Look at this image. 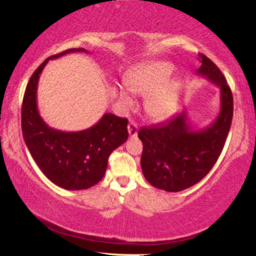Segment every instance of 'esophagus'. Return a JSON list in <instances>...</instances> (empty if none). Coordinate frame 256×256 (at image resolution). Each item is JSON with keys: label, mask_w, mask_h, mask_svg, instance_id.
<instances>
[{"label": "esophagus", "mask_w": 256, "mask_h": 256, "mask_svg": "<svg viewBox=\"0 0 256 256\" xmlns=\"http://www.w3.org/2000/svg\"><path fill=\"white\" fill-rule=\"evenodd\" d=\"M138 124L135 122H130L128 125V135L131 138H135L138 135Z\"/></svg>", "instance_id": "1"}]
</instances>
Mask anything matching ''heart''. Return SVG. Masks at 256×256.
Masks as SVG:
<instances>
[{
    "label": "heart",
    "instance_id": "obj_1",
    "mask_svg": "<svg viewBox=\"0 0 256 256\" xmlns=\"http://www.w3.org/2000/svg\"><path fill=\"white\" fill-rule=\"evenodd\" d=\"M172 66L165 62H150L132 69L124 78L128 90L133 94L146 96L144 106L150 118L162 121L176 111L179 100V82L170 78ZM118 102L125 108L132 99L122 88L116 89Z\"/></svg>",
    "mask_w": 256,
    "mask_h": 256
}]
</instances>
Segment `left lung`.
Returning a JSON list of instances; mask_svg holds the SVG:
<instances>
[{
    "label": "left lung",
    "instance_id": "obj_1",
    "mask_svg": "<svg viewBox=\"0 0 256 256\" xmlns=\"http://www.w3.org/2000/svg\"><path fill=\"white\" fill-rule=\"evenodd\" d=\"M197 74L220 89V111L209 126L197 128L186 111L155 126L142 128L140 166L152 186L177 192L199 182L218 160L229 134L233 96L224 76L208 57L199 54Z\"/></svg>",
    "mask_w": 256,
    "mask_h": 256
}]
</instances>
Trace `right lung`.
Returning a JSON list of instances; mask_svg holds the SVG:
<instances>
[{
    "label": "right lung",
    "instance_id": "1",
    "mask_svg": "<svg viewBox=\"0 0 256 256\" xmlns=\"http://www.w3.org/2000/svg\"><path fill=\"white\" fill-rule=\"evenodd\" d=\"M76 52H89L72 48L48 57L32 74L22 106V132L32 160L52 182L67 190L88 189L99 182L108 156L128 138V118L112 113H104L94 126L78 132L52 128L40 116L37 86L42 69L50 59Z\"/></svg>",
    "mask_w": 256,
    "mask_h": 256
}]
</instances>
